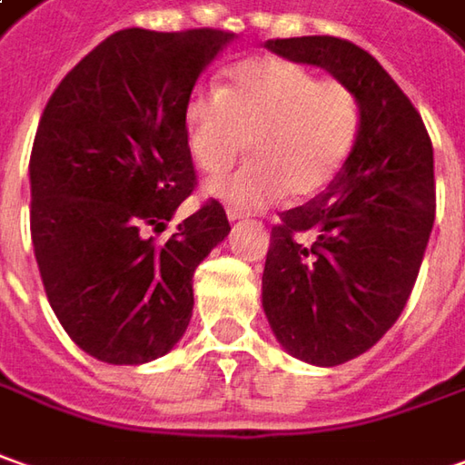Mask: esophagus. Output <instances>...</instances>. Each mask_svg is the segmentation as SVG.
Returning <instances> with one entry per match:
<instances>
[{
	"label": "esophagus",
	"mask_w": 465,
	"mask_h": 465,
	"mask_svg": "<svg viewBox=\"0 0 465 465\" xmlns=\"http://www.w3.org/2000/svg\"><path fill=\"white\" fill-rule=\"evenodd\" d=\"M226 213H229V221L244 219V216H246V211H244V208H239V206H232V203H229V206H226Z\"/></svg>",
	"instance_id": "34e87169"
}]
</instances>
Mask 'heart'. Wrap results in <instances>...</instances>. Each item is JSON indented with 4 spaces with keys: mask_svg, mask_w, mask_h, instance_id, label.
Segmentation results:
<instances>
[{
    "mask_svg": "<svg viewBox=\"0 0 465 465\" xmlns=\"http://www.w3.org/2000/svg\"><path fill=\"white\" fill-rule=\"evenodd\" d=\"M185 126L193 160L208 175L229 170L246 147L254 153L257 160L211 185L223 201L249 211L287 191L308 198L336 178L356 142L359 99L346 81L259 55L242 60L223 88H198Z\"/></svg>",
    "mask_w": 465,
    "mask_h": 465,
    "instance_id": "obj_1",
    "label": "heart"
}]
</instances>
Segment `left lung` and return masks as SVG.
Returning a JSON list of instances; mask_svg holds the SVG:
<instances>
[{
  "label": "left lung",
  "mask_w": 465,
  "mask_h": 465,
  "mask_svg": "<svg viewBox=\"0 0 465 465\" xmlns=\"http://www.w3.org/2000/svg\"><path fill=\"white\" fill-rule=\"evenodd\" d=\"M267 47L321 65L359 99V132L336 180L280 213L262 305L287 351L339 366L377 343L418 280L435 221L432 142L374 55L343 37H280Z\"/></svg>",
  "instance_id": "1"
}]
</instances>
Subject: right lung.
Returning a JSON list of instances; mask_svg holds the SVG:
<instances>
[{
	"label": "right lung",
	"instance_id": "obj_1",
	"mask_svg": "<svg viewBox=\"0 0 465 465\" xmlns=\"http://www.w3.org/2000/svg\"><path fill=\"white\" fill-rule=\"evenodd\" d=\"M233 37L119 30L58 84L30 154V233L50 308L106 364L167 353L193 312V272L232 232L216 198L165 226L198 180L185 109L208 63Z\"/></svg>",
	"mask_w": 465,
	"mask_h": 465
}]
</instances>
